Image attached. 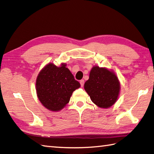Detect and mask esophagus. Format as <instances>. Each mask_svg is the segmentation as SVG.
<instances>
[{"label": "esophagus", "instance_id": "obj_1", "mask_svg": "<svg viewBox=\"0 0 154 154\" xmlns=\"http://www.w3.org/2000/svg\"><path fill=\"white\" fill-rule=\"evenodd\" d=\"M80 84H81V87H83V85H84V80L81 79V80L80 81Z\"/></svg>", "mask_w": 154, "mask_h": 154}]
</instances>
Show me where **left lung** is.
I'll list each match as a JSON object with an SVG mask.
<instances>
[{
  "mask_svg": "<svg viewBox=\"0 0 154 154\" xmlns=\"http://www.w3.org/2000/svg\"><path fill=\"white\" fill-rule=\"evenodd\" d=\"M84 89L94 104L108 109L119 99L120 83L114 71L94 65L90 71L89 79L85 83Z\"/></svg>",
  "mask_w": 154,
  "mask_h": 154,
  "instance_id": "left-lung-1",
  "label": "left lung"
}]
</instances>
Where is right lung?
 <instances>
[{
  "label": "right lung",
  "instance_id": "add662e5",
  "mask_svg": "<svg viewBox=\"0 0 154 154\" xmlns=\"http://www.w3.org/2000/svg\"><path fill=\"white\" fill-rule=\"evenodd\" d=\"M65 63L57 67L49 63L42 69L35 81L37 97L45 109L57 112L67 105L73 91L81 87Z\"/></svg>",
  "mask_w": 154,
  "mask_h": 154
}]
</instances>
